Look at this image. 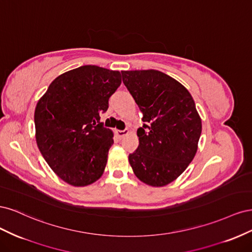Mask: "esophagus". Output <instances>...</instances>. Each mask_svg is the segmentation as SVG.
<instances>
[{"label": "esophagus", "mask_w": 252, "mask_h": 252, "mask_svg": "<svg viewBox=\"0 0 252 252\" xmlns=\"http://www.w3.org/2000/svg\"><path fill=\"white\" fill-rule=\"evenodd\" d=\"M128 132L129 131L127 130V129H124V130H117V134L120 139H123L126 134H128Z\"/></svg>", "instance_id": "1"}]
</instances>
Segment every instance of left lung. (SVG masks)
Segmentation results:
<instances>
[{
	"mask_svg": "<svg viewBox=\"0 0 252 252\" xmlns=\"http://www.w3.org/2000/svg\"><path fill=\"white\" fill-rule=\"evenodd\" d=\"M121 73L144 122L129 163L145 184L165 186L184 172L196 154L202 122L194 101L181 83L161 71Z\"/></svg>",
	"mask_w": 252,
	"mask_h": 252,
	"instance_id": "left-lung-1",
	"label": "left lung"
}]
</instances>
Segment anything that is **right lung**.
<instances>
[{"label": "right lung", "mask_w": 252, "mask_h": 252, "mask_svg": "<svg viewBox=\"0 0 252 252\" xmlns=\"http://www.w3.org/2000/svg\"><path fill=\"white\" fill-rule=\"evenodd\" d=\"M119 71L85 65L61 74L37 102L35 139L50 168L72 186L101 178L113 133L100 116L121 85Z\"/></svg>", "instance_id": "right-lung-1"}]
</instances>
